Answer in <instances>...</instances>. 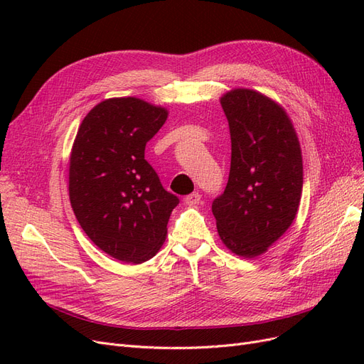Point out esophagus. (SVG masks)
<instances>
[{"label":"esophagus","mask_w":364,"mask_h":364,"mask_svg":"<svg viewBox=\"0 0 364 364\" xmlns=\"http://www.w3.org/2000/svg\"><path fill=\"white\" fill-rule=\"evenodd\" d=\"M200 199H202V196L199 193H191L185 197V203L186 205H197L200 202Z\"/></svg>","instance_id":"34e87169"}]
</instances>
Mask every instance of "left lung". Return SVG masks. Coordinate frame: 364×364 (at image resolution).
<instances>
[{
    "label": "left lung",
    "instance_id": "8db88e82",
    "mask_svg": "<svg viewBox=\"0 0 364 364\" xmlns=\"http://www.w3.org/2000/svg\"><path fill=\"white\" fill-rule=\"evenodd\" d=\"M230 132V171L213 202L218 235L238 257L255 258L284 235L299 208L302 151L284 107L246 87L220 98Z\"/></svg>",
    "mask_w": 364,
    "mask_h": 364
}]
</instances>
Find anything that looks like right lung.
<instances>
[{
  "mask_svg": "<svg viewBox=\"0 0 364 364\" xmlns=\"http://www.w3.org/2000/svg\"><path fill=\"white\" fill-rule=\"evenodd\" d=\"M168 117L136 97L107 98L77 130L70 156V202L85 234L118 261L141 264L164 245L179 199L144 159Z\"/></svg>",
  "mask_w": 364,
  "mask_h": 364,
  "instance_id": "right-lung-1",
  "label": "right lung"
}]
</instances>
